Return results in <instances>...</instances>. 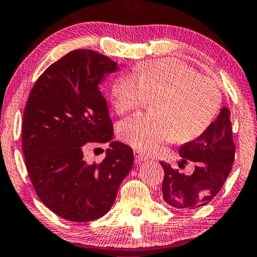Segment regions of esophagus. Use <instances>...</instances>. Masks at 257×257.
I'll list each match as a JSON object with an SVG mask.
<instances>
[{
	"label": "esophagus",
	"instance_id": "esophagus-1",
	"mask_svg": "<svg viewBox=\"0 0 257 257\" xmlns=\"http://www.w3.org/2000/svg\"><path fill=\"white\" fill-rule=\"evenodd\" d=\"M148 158H146V157L144 156V154L139 153V152H135V162H137V164H141L144 162H147Z\"/></svg>",
	"mask_w": 257,
	"mask_h": 257
}]
</instances>
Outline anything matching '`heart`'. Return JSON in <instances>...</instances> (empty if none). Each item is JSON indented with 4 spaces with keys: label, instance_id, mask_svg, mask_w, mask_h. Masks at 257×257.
<instances>
[{
    "label": "heart",
    "instance_id": "1",
    "mask_svg": "<svg viewBox=\"0 0 257 257\" xmlns=\"http://www.w3.org/2000/svg\"><path fill=\"white\" fill-rule=\"evenodd\" d=\"M157 94L152 103L156 112L137 113L119 125L120 137L145 154L156 153L177 139L199 138L220 109L217 86L177 58L142 62L134 73L122 75L112 86L117 113L139 109L150 95Z\"/></svg>",
    "mask_w": 257,
    "mask_h": 257
}]
</instances>
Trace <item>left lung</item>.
Here are the masks:
<instances>
[{"label": "left lung", "instance_id": "obj_1", "mask_svg": "<svg viewBox=\"0 0 257 257\" xmlns=\"http://www.w3.org/2000/svg\"><path fill=\"white\" fill-rule=\"evenodd\" d=\"M230 117V110L222 107L203 134L179 147L183 163H195L191 175H183L169 164L160 163L165 171L163 199L170 206L199 208L211 202L220 191L232 169L236 152Z\"/></svg>", "mask_w": 257, "mask_h": 257}]
</instances>
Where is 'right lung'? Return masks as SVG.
<instances>
[{"mask_svg":"<svg viewBox=\"0 0 257 257\" xmlns=\"http://www.w3.org/2000/svg\"><path fill=\"white\" fill-rule=\"evenodd\" d=\"M116 69L93 50L68 52L39 76L25 106L21 142L30 179L42 202L66 220L106 214L134 162L122 142H111L103 162L85 159L88 147L112 139L100 81Z\"/></svg>","mask_w":257,"mask_h":257,"instance_id":"1","label":"right lung"}]
</instances>
